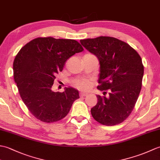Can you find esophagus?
Here are the masks:
<instances>
[{"mask_svg":"<svg viewBox=\"0 0 160 160\" xmlns=\"http://www.w3.org/2000/svg\"><path fill=\"white\" fill-rule=\"evenodd\" d=\"M87 95V93H85V92H80V96H86Z\"/></svg>","mask_w":160,"mask_h":160,"instance_id":"34e87169","label":"esophagus"}]
</instances>
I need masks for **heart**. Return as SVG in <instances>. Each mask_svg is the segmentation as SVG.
<instances>
[{"label": "heart", "instance_id": "obj_1", "mask_svg": "<svg viewBox=\"0 0 160 160\" xmlns=\"http://www.w3.org/2000/svg\"><path fill=\"white\" fill-rule=\"evenodd\" d=\"M72 85L73 87L76 88L77 89L80 91H87L91 89L93 85L92 80L86 78H80L74 80L72 82Z\"/></svg>", "mask_w": 160, "mask_h": 160}]
</instances>
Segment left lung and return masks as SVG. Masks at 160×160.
I'll use <instances>...</instances> for the list:
<instances>
[{
    "label": "left lung",
    "instance_id": "left-lung-1",
    "mask_svg": "<svg viewBox=\"0 0 160 160\" xmlns=\"http://www.w3.org/2000/svg\"><path fill=\"white\" fill-rule=\"evenodd\" d=\"M80 43L100 64L98 89L104 96L98 95L91 115L103 125L122 123L131 113L141 91L144 65L140 56L128 43L113 37L80 40Z\"/></svg>",
    "mask_w": 160,
    "mask_h": 160
}]
</instances>
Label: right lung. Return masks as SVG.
Returning a JSON list of instances; mask_svg holds the SVG:
<instances>
[{
	"label": "right lung",
	"mask_w": 160,
	"mask_h": 160,
	"mask_svg": "<svg viewBox=\"0 0 160 160\" xmlns=\"http://www.w3.org/2000/svg\"><path fill=\"white\" fill-rule=\"evenodd\" d=\"M83 50L75 40L39 37L17 53L13 63V78L23 102L38 120L46 123L62 120L79 98L73 88L53 92L52 87L66 61Z\"/></svg>",
	"instance_id": "right-lung-1"
}]
</instances>
